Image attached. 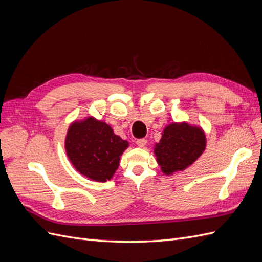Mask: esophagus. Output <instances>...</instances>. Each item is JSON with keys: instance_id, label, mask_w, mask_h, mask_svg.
<instances>
[{"instance_id": "esophagus-1", "label": "esophagus", "mask_w": 262, "mask_h": 262, "mask_svg": "<svg viewBox=\"0 0 262 262\" xmlns=\"http://www.w3.org/2000/svg\"><path fill=\"white\" fill-rule=\"evenodd\" d=\"M147 143V140L146 139H138L137 140V145L139 147H144Z\"/></svg>"}]
</instances>
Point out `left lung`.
Wrapping results in <instances>:
<instances>
[{
  "mask_svg": "<svg viewBox=\"0 0 262 262\" xmlns=\"http://www.w3.org/2000/svg\"><path fill=\"white\" fill-rule=\"evenodd\" d=\"M205 147L204 133L187 123L168 125L154 153L162 170L169 173L184 170L199 157Z\"/></svg>",
  "mask_w": 262,
  "mask_h": 262,
  "instance_id": "obj_1",
  "label": "left lung"
}]
</instances>
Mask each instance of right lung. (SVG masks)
Listing matches in <instances>:
<instances>
[{"label": "right lung", "mask_w": 262, "mask_h": 262, "mask_svg": "<svg viewBox=\"0 0 262 262\" xmlns=\"http://www.w3.org/2000/svg\"><path fill=\"white\" fill-rule=\"evenodd\" d=\"M126 147L128 142L116 136L107 123L94 118L74 122L66 140L67 154L74 167L96 181L113 177Z\"/></svg>", "instance_id": "right-lung-1"}]
</instances>
